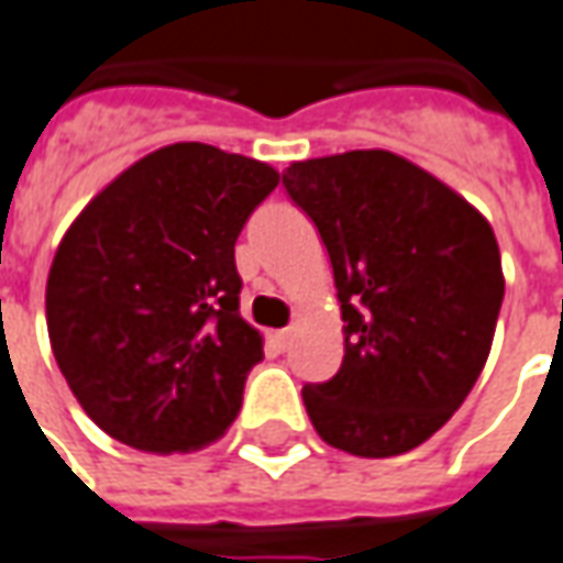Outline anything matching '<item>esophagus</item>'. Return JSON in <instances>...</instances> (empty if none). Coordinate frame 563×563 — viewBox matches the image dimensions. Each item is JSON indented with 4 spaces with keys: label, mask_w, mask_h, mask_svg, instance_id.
I'll list each match as a JSON object with an SVG mask.
<instances>
[{
    "label": "esophagus",
    "mask_w": 563,
    "mask_h": 563,
    "mask_svg": "<svg viewBox=\"0 0 563 563\" xmlns=\"http://www.w3.org/2000/svg\"><path fill=\"white\" fill-rule=\"evenodd\" d=\"M273 343H275V350H288V343H290L288 328H285V331H273Z\"/></svg>",
    "instance_id": "esophagus-1"
}]
</instances>
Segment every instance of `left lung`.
I'll return each instance as SVG.
<instances>
[{"label": "left lung", "mask_w": 563, "mask_h": 563, "mask_svg": "<svg viewBox=\"0 0 563 563\" xmlns=\"http://www.w3.org/2000/svg\"><path fill=\"white\" fill-rule=\"evenodd\" d=\"M282 183L325 241L343 362L303 387L328 446L390 459L421 446L484 372L505 275L493 225L394 151L297 161Z\"/></svg>", "instance_id": "8db88e82"}]
</instances>
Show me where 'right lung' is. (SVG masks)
<instances>
[{
	"instance_id": "add662e5",
	"label": "right lung",
	"mask_w": 563,
	"mask_h": 563,
	"mask_svg": "<svg viewBox=\"0 0 563 563\" xmlns=\"http://www.w3.org/2000/svg\"><path fill=\"white\" fill-rule=\"evenodd\" d=\"M275 185L263 161L176 142L123 169L64 232L45 282L48 341L108 437L169 455L235 421L263 360L238 312L235 241Z\"/></svg>"
}]
</instances>
